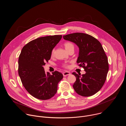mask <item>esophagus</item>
I'll return each mask as SVG.
<instances>
[{
  "mask_svg": "<svg viewBox=\"0 0 126 126\" xmlns=\"http://www.w3.org/2000/svg\"><path fill=\"white\" fill-rule=\"evenodd\" d=\"M63 76L65 77V76L70 75V72L69 71H65V72H64L63 73Z\"/></svg>",
  "mask_w": 126,
  "mask_h": 126,
  "instance_id": "esophagus-1",
  "label": "esophagus"
}]
</instances>
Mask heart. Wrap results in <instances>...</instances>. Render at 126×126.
I'll use <instances>...</instances> for the list:
<instances>
[{"label": "heart", "instance_id": "heart-1", "mask_svg": "<svg viewBox=\"0 0 126 126\" xmlns=\"http://www.w3.org/2000/svg\"><path fill=\"white\" fill-rule=\"evenodd\" d=\"M64 46H65V49H66V50L68 52L70 50L72 49H74V45L73 43H72L71 42H66L64 43ZM54 51H55V50L54 49H53L52 51H51V56H53L54 55ZM64 67H68V66L67 64H64Z\"/></svg>", "mask_w": 126, "mask_h": 126}]
</instances>
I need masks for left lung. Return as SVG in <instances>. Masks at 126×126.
<instances>
[{
    "instance_id": "1",
    "label": "left lung",
    "mask_w": 126,
    "mask_h": 126,
    "mask_svg": "<svg viewBox=\"0 0 126 126\" xmlns=\"http://www.w3.org/2000/svg\"><path fill=\"white\" fill-rule=\"evenodd\" d=\"M63 38L79 47L77 63L86 72L82 75L72 73L76 78L73 85L75 92L83 97L94 95L104 84L109 70L108 58L101 44L92 36L83 33L64 35Z\"/></svg>"
}]
</instances>
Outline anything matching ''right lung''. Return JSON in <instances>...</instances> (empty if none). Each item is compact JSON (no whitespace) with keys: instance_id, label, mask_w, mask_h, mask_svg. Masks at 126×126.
Wrapping results in <instances>:
<instances>
[{"instance_id":"right-lung-1","label":"right lung","mask_w":126,"mask_h":126,"mask_svg":"<svg viewBox=\"0 0 126 126\" xmlns=\"http://www.w3.org/2000/svg\"><path fill=\"white\" fill-rule=\"evenodd\" d=\"M62 35L47 36L34 39L22 48L18 59V74L27 92L40 100H48L55 95L63 74L58 71L45 72L43 66L50 60L51 51Z\"/></svg>"}]
</instances>
